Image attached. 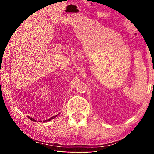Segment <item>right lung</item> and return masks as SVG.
<instances>
[{
	"mask_svg": "<svg viewBox=\"0 0 154 154\" xmlns=\"http://www.w3.org/2000/svg\"><path fill=\"white\" fill-rule=\"evenodd\" d=\"M58 116V115H56V116H53V117H51V118H50L49 119H47V120H45V121H43V122H48V121H49V120H51V119H54V118H55L56 117ZM28 118H29L30 120H32V121H36L35 119H33V118H30V117H28Z\"/></svg>",
	"mask_w": 154,
	"mask_h": 154,
	"instance_id": "add662e5",
	"label": "right lung"
}]
</instances>
